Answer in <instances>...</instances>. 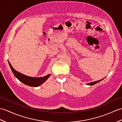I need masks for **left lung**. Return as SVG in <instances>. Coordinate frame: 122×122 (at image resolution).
Segmentation results:
<instances>
[{
    "label": "left lung",
    "mask_w": 122,
    "mask_h": 122,
    "mask_svg": "<svg viewBox=\"0 0 122 122\" xmlns=\"http://www.w3.org/2000/svg\"><path fill=\"white\" fill-rule=\"evenodd\" d=\"M103 80V79H101V80H99V81H93V82H92V83H87L86 84V85H90V86H92V85H95L96 84H97L98 83H99V82H100V81H101L102 80Z\"/></svg>",
    "instance_id": "8db88e82"
}]
</instances>
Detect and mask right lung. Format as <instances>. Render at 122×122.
Here are the masks:
<instances>
[{"mask_svg":"<svg viewBox=\"0 0 122 122\" xmlns=\"http://www.w3.org/2000/svg\"><path fill=\"white\" fill-rule=\"evenodd\" d=\"M8 63H9L11 69L12 70L13 74L15 76V77L20 81H21L22 83L30 87H35L40 86L41 85L43 84L51 75V74H48L46 76H44V77H30V76H26L22 74V73H20L19 72H18L11 66L9 61H8Z\"/></svg>","mask_w":122,"mask_h":122,"instance_id":"obj_1","label":"right lung"}]
</instances>
